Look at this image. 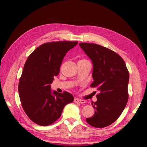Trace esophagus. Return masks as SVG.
<instances>
[{
    "label": "esophagus",
    "mask_w": 147,
    "mask_h": 147,
    "mask_svg": "<svg viewBox=\"0 0 147 147\" xmlns=\"http://www.w3.org/2000/svg\"><path fill=\"white\" fill-rule=\"evenodd\" d=\"M74 102H75V103H82V104L86 102V101H85V100H81V99H78V98H75V99H74Z\"/></svg>",
    "instance_id": "esophagus-1"
}]
</instances>
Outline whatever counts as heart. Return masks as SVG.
<instances>
[{"label":"heart","mask_w":147,"mask_h":147,"mask_svg":"<svg viewBox=\"0 0 147 147\" xmlns=\"http://www.w3.org/2000/svg\"><path fill=\"white\" fill-rule=\"evenodd\" d=\"M82 60H80V61H82Z\"/></svg>","instance_id":"b5f03b06"}]
</instances>
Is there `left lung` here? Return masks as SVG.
<instances>
[{"label": "left lung", "instance_id": "left-lung-1", "mask_svg": "<svg viewBox=\"0 0 147 147\" xmlns=\"http://www.w3.org/2000/svg\"><path fill=\"white\" fill-rule=\"evenodd\" d=\"M79 45L93 63L91 87L99 92L92 103L94 114L86 121L97 128L108 126L120 116L128 101L129 71L123 59L109 49L94 44Z\"/></svg>", "mask_w": 147, "mask_h": 147}]
</instances>
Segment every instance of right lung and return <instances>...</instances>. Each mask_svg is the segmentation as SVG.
<instances>
[{
    "label": "right lung",
    "mask_w": 147,
    "mask_h": 147,
    "mask_svg": "<svg viewBox=\"0 0 147 147\" xmlns=\"http://www.w3.org/2000/svg\"><path fill=\"white\" fill-rule=\"evenodd\" d=\"M78 42H48L38 47L27 58L18 84L20 101L30 119L46 126L58 120L64 107L74 101L67 92L59 93L51 90L54 77L67 52Z\"/></svg>",
    "instance_id": "obj_1"
}]
</instances>
